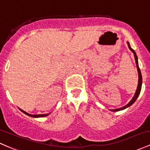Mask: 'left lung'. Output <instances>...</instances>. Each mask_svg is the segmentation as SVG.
Wrapping results in <instances>:
<instances>
[{
  "mask_svg": "<svg viewBox=\"0 0 150 150\" xmlns=\"http://www.w3.org/2000/svg\"><path fill=\"white\" fill-rule=\"evenodd\" d=\"M127 45H128V47L129 50H131V51L132 52V53L134 54V59H135V63H136V67H137V72H138V85H137V90H136V92L135 93H134L133 98H132V100L129 101L128 103L127 104V105H125V106L122 107V108H117V109H113V110H110L111 111H113V112H116V111H119V110H124V109L127 108H128L130 106V105H132V104L134 103V102H135V100H137V97L139 96V93H140V91H141V88H142V74H141V71H140V69H139V65H138V61H137V54H136L135 52L134 51L133 49L131 48L130 45H129V43L127 42Z\"/></svg>",
  "mask_w": 150,
  "mask_h": 150,
  "instance_id": "left-lung-1",
  "label": "left lung"
}]
</instances>
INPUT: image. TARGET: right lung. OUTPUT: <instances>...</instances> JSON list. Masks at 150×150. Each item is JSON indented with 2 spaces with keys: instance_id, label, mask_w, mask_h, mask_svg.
Segmentation results:
<instances>
[{
  "instance_id": "1",
  "label": "right lung",
  "mask_w": 150,
  "mask_h": 150,
  "mask_svg": "<svg viewBox=\"0 0 150 150\" xmlns=\"http://www.w3.org/2000/svg\"><path fill=\"white\" fill-rule=\"evenodd\" d=\"M20 110H21V111H22L23 112V113L26 114L28 116H30V117H45V116H47L48 115H50V113H47V114H41V115H32V114H30V113H28L27 112L24 111L23 110H22V109L19 108Z\"/></svg>"
}]
</instances>
